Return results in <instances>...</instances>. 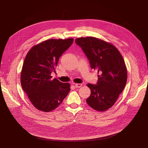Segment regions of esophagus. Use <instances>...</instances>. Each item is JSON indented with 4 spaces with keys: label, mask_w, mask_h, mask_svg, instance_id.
<instances>
[{
    "label": "esophagus",
    "mask_w": 148,
    "mask_h": 148,
    "mask_svg": "<svg viewBox=\"0 0 148 148\" xmlns=\"http://www.w3.org/2000/svg\"><path fill=\"white\" fill-rule=\"evenodd\" d=\"M75 86L76 88H80L82 86V84H80V83H76L75 84Z\"/></svg>",
    "instance_id": "esophagus-1"
}]
</instances>
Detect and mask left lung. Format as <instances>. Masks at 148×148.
Wrapping results in <instances>:
<instances>
[{
  "instance_id": "8db88e82",
  "label": "left lung",
  "mask_w": 148,
  "mask_h": 148,
  "mask_svg": "<svg viewBox=\"0 0 148 148\" xmlns=\"http://www.w3.org/2000/svg\"><path fill=\"white\" fill-rule=\"evenodd\" d=\"M89 60L92 69L98 71L97 84H88L90 95L88 104L98 112L112 107L125 88L127 69L121 53L112 43L89 36L75 39Z\"/></svg>"
}]
</instances>
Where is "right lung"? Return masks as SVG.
Wrapping results in <instances>:
<instances>
[{
  "label": "right lung",
  "mask_w": 148,
  "mask_h": 148,
  "mask_svg": "<svg viewBox=\"0 0 148 148\" xmlns=\"http://www.w3.org/2000/svg\"><path fill=\"white\" fill-rule=\"evenodd\" d=\"M73 41V38L49 39L34 45L27 53L21 71V84L38 110H54L70 91L69 83L52 80L51 74L55 72L60 57Z\"/></svg>",
  "instance_id": "add662e5"
}]
</instances>
